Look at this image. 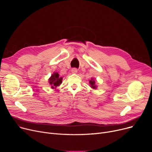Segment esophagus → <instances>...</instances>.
Listing matches in <instances>:
<instances>
[{
    "label": "esophagus",
    "mask_w": 152,
    "mask_h": 152,
    "mask_svg": "<svg viewBox=\"0 0 152 152\" xmlns=\"http://www.w3.org/2000/svg\"><path fill=\"white\" fill-rule=\"evenodd\" d=\"M71 72L73 73H77V69L76 68H73L71 69Z\"/></svg>",
    "instance_id": "1"
}]
</instances>
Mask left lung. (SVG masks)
<instances>
[{
	"label": "left lung",
	"mask_w": 152,
	"mask_h": 152,
	"mask_svg": "<svg viewBox=\"0 0 152 152\" xmlns=\"http://www.w3.org/2000/svg\"><path fill=\"white\" fill-rule=\"evenodd\" d=\"M89 83L90 84V87H91V88H92L94 89H96L97 88V84H96V81L95 80L94 78L92 77Z\"/></svg>",
	"instance_id": "1"
}]
</instances>
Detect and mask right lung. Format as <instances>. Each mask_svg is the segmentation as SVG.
<instances>
[{
    "instance_id": "1",
    "label": "right lung",
    "mask_w": 152,
    "mask_h": 152,
    "mask_svg": "<svg viewBox=\"0 0 152 152\" xmlns=\"http://www.w3.org/2000/svg\"><path fill=\"white\" fill-rule=\"evenodd\" d=\"M62 80L63 77H60L57 72H54L49 79V83L51 86V88L52 89H56V88L60 86L62 83Z\"/></svg>"
}]
</instances>
